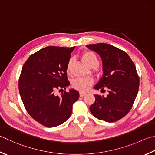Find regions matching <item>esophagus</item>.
I'll list each match as a JSON object with an SVG mask.
<instances>
[{
	"instance_id": "1",
	"label": "esophagus",
	"mask_w": 155,
	"mask_h": 155,
	"mask_svg": "<svg viewBox=\"0 0 155 155\" xmlns=\"http://www.w3.org/2000/svg\"><path fill=\"white\" fill-rule=\"evenodd\" d=\"M86 95V93L85 92H80V97H83L84 96Z\"/></svg>"
}]
</instances>
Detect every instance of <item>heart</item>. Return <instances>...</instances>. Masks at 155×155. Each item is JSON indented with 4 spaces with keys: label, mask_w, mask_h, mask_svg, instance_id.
I'll return each instance as SVG.
<instances>
[{
    "label": "heart",
    "mask_w": 155,
    "mask_h": 155,
    "mask_svg": "<svg viewBox=\"0 0 155 155\" xmlns=\"http://www.w3.org/2000/svg\"><path fill=\"white\" fill-rule=\"evenodd\" d=\"M83 62L86 64L87 65L90 66L92 63L95 62V61H98L97 58H96V55L92 52H84L81 57ZM71 60H70L68 65H67V71L69 72L71 68ZM94 83L92 79L89 78H78L73 81V87L75 90H79L80 92H86L87 90L90 89V87L92 86V85Z\"/></svg>",
    "instance_id": "heart-1"
}]
</instances>
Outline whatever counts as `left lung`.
<instances>
[{
  "label": "left lung",
  "mask_w": 155,
  "mask_h": 155,
  "mask_svg": "<svg viewBox=\"0 0 155 155\" xmlns=\"http://www.w3.org/2000/svg\"><path fill=\"white\" fill-rule=\"evenodd\" d=\"M100 55L103 76L94 86L96 90L108 89L107 97L95 94L90 110L96 118L115 122L129 113L138 94L139 76L136 66L126 52L109 44L86 46Z\"/></svg>",
  "instance_id": "1"
}]
</instances>
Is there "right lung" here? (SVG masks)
<instances>
[{
	"instance_id": "right-lung-1",
	"label": "right lung",
	"mask_w": 155,
	"mask_h": 155,
	"mask_svg": "<svg viewBox=\"0 0 155 155\" xmlns=\"http://www.w3.org/2000/svg\"><path fill=\"white\" fill-rule=\"evenodd\" d=\"M74 48L47 46L32 54L22 68L19 90L23 103L29 115L45 127L68 120L80 96L74 89L54 94L69 85L66 68Z\"/></svg>"
}]
</instances>
